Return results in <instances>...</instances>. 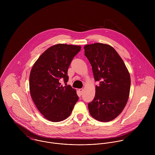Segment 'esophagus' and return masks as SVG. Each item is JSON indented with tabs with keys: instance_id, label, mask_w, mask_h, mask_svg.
<instances>
[{
	"instance_id": "34e87169",
	"label": "esophagus",
	"mask_w": 155,
	"mask_h": 155,
	"mask_svg": "<svg viewBox=\"0 0 155 155\" xmlns=\"http://www.w3.org/2000/svg\"><path fill=\"white\" fill-rule=\"evenodd\" d=\"M79 92H80V94L82 95V92H83V89H79Z\"/></svg>"
}]
</instances>
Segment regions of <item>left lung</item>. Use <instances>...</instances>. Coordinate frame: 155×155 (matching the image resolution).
Masks as SVG:
<instances>
[{"label":"left lung","instance_id":"1","mask_svg":"<svg viewBox=\"0 0 155 155\" xmlns=\"http://www.w3.org/2000/svg\"><path fill=\"white\" fill-rule=\"evenodd\" d=\"M85 55L92 66L95 86L94 100L89 103L92 117L101 122L116 118L125 107L131 87L127 67L116 50L109 45L95 43L84 46Z\"/></svg>","mask_w":155,"mask_h":155}]
</instances>
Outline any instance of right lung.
<instances>
[{
    "label": "right lung",
    "instance_id": "right-lung-1",
    "mask_svg": "<svg viewBox=\"0 0 155 155\" xmlns=\"http://www.w3.org/2000/svg\"><path fill=\"white\" fill-rule=\"evenodd\" d=\"M81 49L76 45H54L39 57L31 70V97L41 114L51 122L67 118L79 100L76 90L66 83L68 68ZM62 80L66 83L64 87L61 85Z\"/></svg>",
    "mask_w": 155,
    "mask_h": 155
}]
</instances>
